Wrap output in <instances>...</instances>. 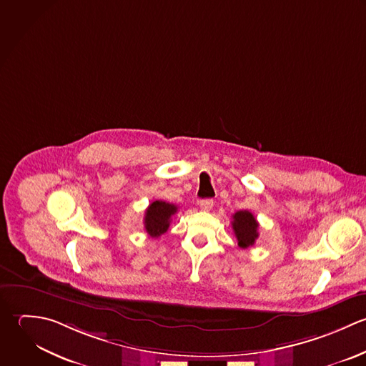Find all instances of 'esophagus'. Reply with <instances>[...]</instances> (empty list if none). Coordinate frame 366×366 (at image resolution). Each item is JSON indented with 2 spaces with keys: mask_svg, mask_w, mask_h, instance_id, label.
Listing matches in <instances>:
<instances>
[{
  "mask_svg": "<svg viewBox=\"0 0 366 366\" xmlns=\"http://www.w3.org/2000/svg\"><path fill=\"white\" fill-rule=\"evenodd\" d=\"M212 207H214V201H212V199H209V198H207V199H201V201H199V208H201L202 211H205V212L211 211V209H212Z\"/></svg>",
  "mask_w": 366,
  "mask_h": 366,
  "instance_id": "34e87169",
  "label": "esophagus"
}]
</instances>
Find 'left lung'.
I'll return each mask as SVG.
<instances>
[{"label":"left lung","mask_w":366,"mask_h":366,"mask_svg":"<svg viewBox=\"0 0 366 366\" xmlns=\"http://www.w3.org/2000/svg\"><path fill=\"white\" fill-rule=\"evenodd\" d=\"M232 229L241 248L252 247L258 238V222L249 211H238L232 215Z\"/></svg>","instance_id":"obj_1"}]
</instances>
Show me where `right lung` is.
Wrapping results in <instances>:
<instances>
[{
	"mask_svg": "<svg viewBox=\"0 0 366 366\" xmlns=\"http://www.w3.org/2000/svg\"><path fill=\"white\" fill-rule=\"evenodd\" d=\"M178 211L177 205L165 201H154L145 211L144 225L145 231L151 238H159L169 228L172 215Z\"/></svg>",
	"mask_w": 366,
	"mask_h": 366,
	"instance_id": "1",
	"label": "right lung"
}]
</instances>
